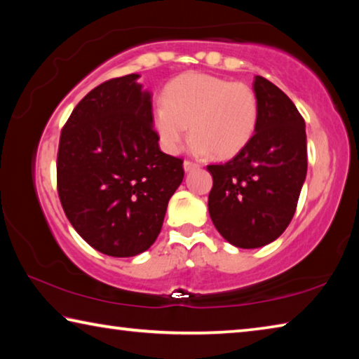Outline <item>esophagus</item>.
I'll use <instances>...</instances> for the list:
<instances>
[{
  "mask_svg": "<svg viewBox=\"0 0 359 359\" xmlns=\"http://www.w3.org/2000/svg\"><path fill=\"white\" fill-rule=\"evenodd\" d=\"M196 168H199L196 163H191V161H188V160H185L184 161V169H185V172H190V171H193V169H196Z\"/></svg>",
  "mask_w": 359,
  "mask_h": 359,
  "instance_id": "esophagus-1",
  "label": "esophagus"
}]
</instances>
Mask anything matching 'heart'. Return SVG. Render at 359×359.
<instances>
[{
	"instance_id": "heart-1",
	"label": "heart",
	"mask_w": 359,
	"mask_h": 359,
	"mask_svg": "<svg viewBox=\"0 0 359 359\" xmlns=\"http://www.w3.org/2000/svg\"><path fill=\"white\" fill-rule=\"evenodd\" d=\"M258 117V98L247 83L187 72L166 85L151 126L168 154L182 149L190 126L194 154L228 160L252 141Z\"/></svg>"
}]
</instances>
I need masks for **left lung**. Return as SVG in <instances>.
<instances>
[{"mask_svg": "<svg viewBox=\"0 0 359 359\" xmlns=\"http://www.w3.org/2000/svg\"><path fill=\"white\" fill-rule=\"evenodd\" d=\"M257 131L224 165H210L209 214L231 245L258 248L274 242L294 215L307 174L306 121L287 95L257 76Z\"/></svg>", "mask_w": 359, "mask_h": 359, "instance_id": "1", "label": "left lung"}]
</instances>
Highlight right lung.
I'll list each match as a JSON object with an SVG mask.
<instances>
[{
  "label": "right lung",
  "mask_w": 359,
  "mask_h": 359,
  "mask_svg": "<svg viewBox=\"0 0 359 359\" xmlns=\"http://www.w3.org/2000/svg\"><path fill=\"white\" fill-rule=\"evenodd\" d=\"M139 77L93 88L66 121L58 147V196L66 217L87 244L115 258L149 250L184 180V161L160 150L151 93Z\"/></svg>",
  "instance_id": "add662e5"
}]
</instances>
